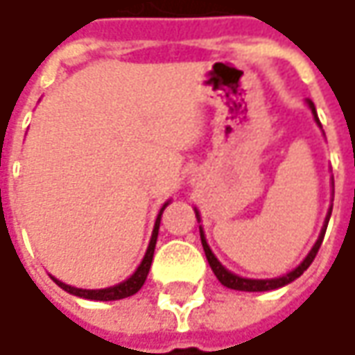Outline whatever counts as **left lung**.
I'll list each match as a JSON object with an SVG mask.
<instances>
[{
  "mask_svg": "<svg viewBox=\"0 0 355 355\" xmlns=\"http://www.w3.org/2000/svg\"><path fill=\"white\" fill-rule=\"evenodd\" d=\"M309 108H311L313 114H315L317 124H321V122H319V118H317V110H315V106H313V102H311V100H309ZM329 216H331V208H329V214H327V218H325V225H323V229H321V235H319L317 243L313 245V249H311V251H309V255L302 259V263H300L298 268H294L292 272H288L286 276L272 278V280H251V278H241V276H237V274L229 272V270H227V268H225V266L214 257V253L210 251V247H208L206 239H204V231H202V227H200V239H202V247H204L206 259H208V263H210V268H212L214 276L218 278V282H220L223 286H227V288H233V290H243V292H266V290L282 288V286H286V284L294 282L296 278H300V276H302V272L313 263V259H315V255H317L319 247H321V243H323V237H325V231H327ZM196 218L200 220L198 210H196Z\"/></svg>",
  "mask_w": 355,
  "mask_h": 355,
  "instance_id": "left-lung-1",
  "label": "left lung"
}]
</instances>
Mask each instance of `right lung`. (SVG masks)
<instances>
[{
	"label": "right lung",
	"mask_w": 355,
	"mask_h": 355,
	"mask_svg": "<svg viewBox=\"0 0 355 355\" xmlns=\"http://www.w3.org/2000/svg\"><path fill=\"white\" fill-rule=\"evenodd\" d=\"M165 206H167V204H163V208L159 210V216H157V220H155V229H153L151 241H149V247H147V253H145V257H143L141 266L137 268V272H135L128 280H124V282H120V284H116V286H110V288H100V290L75 288V286H69V284H65V282H61V280H57V278H53V276H51V278H53V282H55L57 286H61L65 292H69V294H75V296H79V298H87V300H120V298H126V296L137 294V292L141 290V286L145 284L147 276H149V268H151L153 253H155L159 223H161V214H163Z\"/></svg>",
	"instance_id": "right-lung-1"
}]
</instances>
